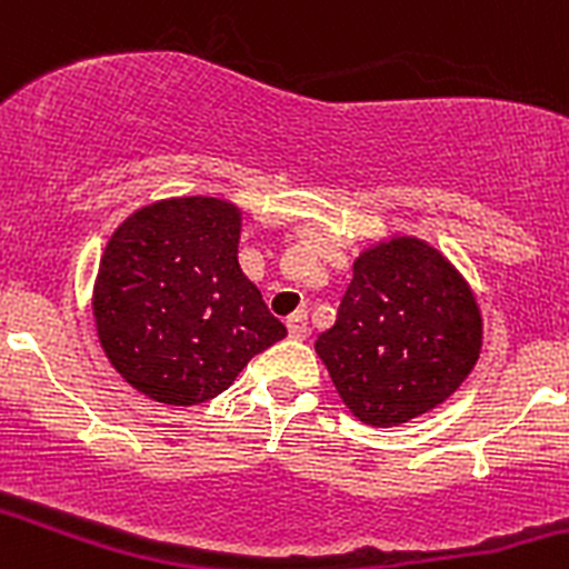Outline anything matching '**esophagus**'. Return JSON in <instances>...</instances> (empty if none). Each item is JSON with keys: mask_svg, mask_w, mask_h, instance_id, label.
I'll return each instance as SVG.
<instances>
[{"mask_svg": "<svg viewBox=\"0 0 569 569\" xmlns=\"http://www.w3.org/2000/svg\"><path fill=\"white\" fill-rule=\"evenodd\" d=\"M286 328H289L291 339H306L308 336V313L306 311H297L286 319Z\"/></svg>", "mask_w": 569, "mask_h": 569, "instance_id": "obj_1", "label": "esophagus"}]
</instances>
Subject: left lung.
<instances>
[{
  "instance_id": "obj_1",
  "label": "left lung",
  "mask_w": 569,
  "mask_h": 569,
  "mask_svg": "<svg viewBox=\"0 0 569 569\" xmlns=\"http://www.w3.org/2000/svg\"><path fill=\"white\" fill-rule=\"evenodd\" d=\"M481 333L478 302L453 263L397 236L356 258L333 328L313 347L345 406L361 422L391 428L465 383Z\"/></svg>"
}]
</instances>
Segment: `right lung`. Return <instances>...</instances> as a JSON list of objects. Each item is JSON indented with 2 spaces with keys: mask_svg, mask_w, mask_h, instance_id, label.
Segmentation results:
<instances>
[{
  "mask_svg": "<svg viewBox=\"0 0 569 569\" xmlns=\"http://www.w3.org/2000/svg\"><path fill=\"white\" fill-rule=\"evenodd\" d=\"M241 211L217 197L152 202L116 228L93 319L116 372L167 406L222 395L286 336L239 267Z\"/></svg>",
  "mask_w": 569,
  "mask_h": 569,
  "instance_id": "right-lung-1",
  "label": "right lung"
}]
</instances>
